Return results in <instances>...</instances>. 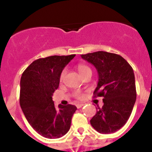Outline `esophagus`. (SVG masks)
<instances>
[{"label": "esophagus", "instance_id": "esophagus-1", "mask_svg": "<svg viewBox=\"0 0 152 152\" xmlns=\"http://www.w3.org/2000/svg\"><path fill=\"white\" fill-rule=\"evenodd\" d=\"M82 106H84V104H76V107H77L78 109H79L81 108Z\"/></svg>", "mask_w": 152, "mask_h": 152}]
</instances>
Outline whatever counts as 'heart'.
Wrapping results in <instances>:
<instances>
[{"instance_id": "1", "label": "heart", "mask_w": 152, "mask_h": 152, "mask_svg": "<svg viewBox=\"0 0 152 152\" xmlns=\"http://www.w3.org/2000/svg\"><path fill=\"white\" fill-rule=\"evenodd\" d=\"M77 70H78V71H79V74L81 75V76H83L84 74H85V73H87V72L91 71V69L87 66V65H85V64H83V63L78 64ZM65 70H62V73H61V74H60V80H62V79H63L64 76H65ZM73 96H74L76 99H82V96H83V94H82L80 91H76L73 93Z\"/></svg>"}]
</instances>
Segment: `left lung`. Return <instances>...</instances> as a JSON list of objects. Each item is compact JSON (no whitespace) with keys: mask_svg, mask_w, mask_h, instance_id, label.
<instances>
[{"mask_svg":"<svg viewBox=\"0 0 152 152\" xmlns=\"http://www.w3.org/2000/svg\"><path fill=\"white\" fill-rule=\"evenodd\" d=\"M93 64L99 73L93 97H104V105L96 108L90 120L92 126L102 134L115 132L128 121L136 101L132 67L121 56L106 51L81 55Z\"/></svg>","mask_w":152,"mask_h":152,"instance_id":"left-lung-1","label":"left lung"}]
</instances>
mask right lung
<instances>
[{
	"instance_id": "add662e5",
	"label": "right lung",
	"mask_w": 152,
	"mask_h": 152,
	"mask_svg": "<svg viewBox=\"0 0 152 152\" xmlns=\"http://www.w3.org/2000/svg\"><path fill=\"white\" fill-rule=\"evenodd\" d=\"M76 54L50 56L34 61L20 79V104L30 125L44 137L59 138L69 131L76 106L59 104L52 96L59 85L60 74Z\"/></svg>"
}]
</instances>
